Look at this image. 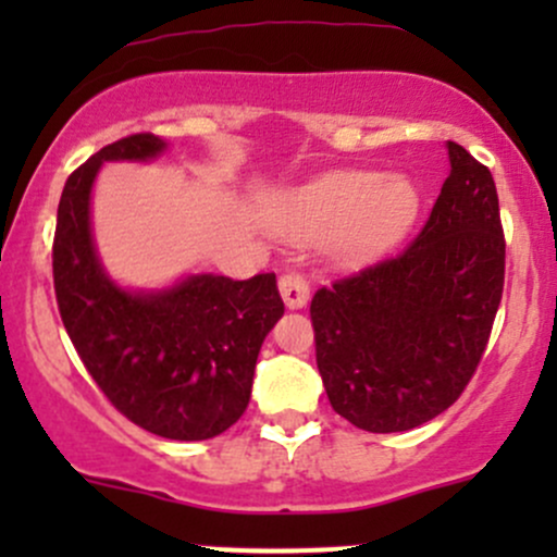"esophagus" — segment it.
<instances>
[{
  "label": "esophagus",
  "instance_id": "1",
  "mask_svg": "<svg viewBox=\"0 0 557 557\" xmlns=\"http://www.w3.org/2000/svg\"><path fill=\"white\" fill-rule=\"evenodd\" d=\"M280 293H283L287 309H304L306 300H309V280L296 270L285 272L280 277Z\"/></svg>",
  "mask_w": 557,
  "mask_h": 557
}]
</instances>
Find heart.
<instances>
[{"label":"heart","mask_w":557,"mask_h":557,"mask_svg":"<svg viewBox=\"0 0 557 557\" xmlns=\"http://www.w3.org/2000/svg\"><path fill=\"white\" fill-rule=\"evenodd\" d=\"M419 194L403 175L332 172L274 201L270 222L293 240L324 235L341 261H361L385 251L411 227Z\"/></svg>","instance_id":"1"}]
</instances>
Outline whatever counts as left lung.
<instances>
[{"label": "left lung", "instance_id": "obj_1", "mask_svg": "<svg viewBox=\"0 0 557 557\" xmlns=\"http://www.w3.org/2000/svg\"><path fill=\"white\" fill-rule=\"evenodd\" d=\"M447 154L450 175L417 238L311 298L324 389L359 430L440 417L487 348L505 283L500 203L482 162L453 140Z\"/></svg>", "mask_w": 557, "mask_h": 557}]
</instances>
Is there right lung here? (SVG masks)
Masks as SVG:
<instances>
[{"instance_id":"right-lung-1","label":"right lung","mask_w":557,"mask_h":557,"mask_svg":"<svg viewBox=\"0 0 557 557\" xmlns=\"http://www.w3.org/2000/svg\"><path fill=\"white\" fill-rule=\"evenodd\" d=\"M162 149L154 133H133L67 177L52 246L54 296L83 367L125 419L168 440H209L246 411L259 348L285 304L274 272L194 274L162 293H127L107 277L88 222L96 172Z\"/></svg>"}]
</instances>
